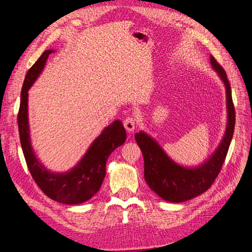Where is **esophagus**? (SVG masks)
<instances>
[{"label":"esophagus","instance_id":"esophagus-1","mask_svg":"<svg viewBox=\"0 0 252 252\" xmlns=\"http://www.w3.org/2000/svg\"><path fill=\"white\" fill-rule=\"evenodd\" d=\"M124 126L128 132H132L135 128V120L132 117H127L124 120Z\"/></svg>","mask_w":252,"mask_h":252}]
</instances>
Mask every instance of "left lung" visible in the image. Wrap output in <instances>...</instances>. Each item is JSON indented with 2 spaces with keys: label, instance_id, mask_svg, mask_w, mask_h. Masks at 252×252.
Segmentation results:
<instances>
[{
  "label": "left lung",
  "instance_id": "8db88e82",
  "mask_svg": "<svg viewBox=\"0 0 252 252\" xmlns=\"http://www.w3.org/2000/svg\"><path fill=\"white\" fill-rule=\"evenodd\" d=\"M210 64L225 86L227 124L219 146L208 158L197 166H183L174 162L158 141L148 133L141 130L134 134L144 157L145 181L151 190L167 202L182 203L205 192L220 173L232 139L235 112L230 84L225 70L212 56H210Z\"/></svg>",
  "mask_w": 252,
  "mask_h": 252
}]
</instances>
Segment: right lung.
<instances>
[{
    "mask_svg": "<svg viewBox=\"0 0 252 252\" xmlns=\"http://www.w3.org/2000/svg\"><path fill=\"white\" fill-rule=\"evenodd\" d=\"M53 49L45 50L28 70L21 91L18 125L21 146L28 169L42 191L51 200L67 205H79L91 199L98 190L106 174V162L114 149L126 141V130L120 120L105 127L91 143L80 161L71 169L55 172L45 167L36 157L32 144L28 119V90L40 77Z\"/></svg>",
    "mask_w": 252,
    "mask_h": 252,
    "instance_id": "add662e5",
    "label": "right lung"
}]
</instances>
